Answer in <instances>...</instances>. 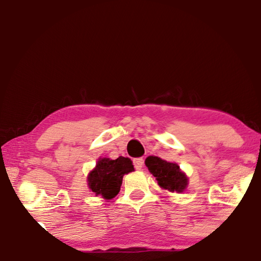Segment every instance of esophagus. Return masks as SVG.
<instances>
[{
    "label": "esophagus",
    "instance_id": "1",
    "mask_svg": "<svg viewBox=\"0 0 261 261\" xmlns=\"http://www.w3.org/2000/svg\"><path fill=\"white\" fill-rule=\"evenodd\" d=\"M134 165L136 170H141L142 166H144V158H135Z\"/></svg>",
    "mask_w": 261,
    "mask_h": 261
}]
</instances>
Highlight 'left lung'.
Here are the masks:
<instances>
[{
    "instance_id": "left-lung-1",
    "label": "left lung",
    "mask_w": 261,
    "mask_h": 261,
    "mask_svg": "<svg viewBox=\"0 0 261 261\" xmlns=\"http://www.w3.org/2000/svg\"><path fill=\"white\" fill-rule=\"evenodd\" d=\"M145 164L161 188L171 192H183L188 186V177L176 163L166 162L157 156H148Z\"/></svg>"
}]
</instances>
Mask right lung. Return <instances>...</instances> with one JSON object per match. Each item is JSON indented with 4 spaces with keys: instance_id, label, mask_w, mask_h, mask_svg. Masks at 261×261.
Wrapping results in <instances>:
<instances>
[{
    "instance_id": "add662e5",
    "label": "right lung",
    "mask_w": 261,
    "mask_h": 261,
    "mask_svg": "<svg viewBox=\"0 0 261 261\" xmlns=\"http://www.w3.org/2000/svg\"><path fill=\"white\" fill-rule=\"evenodd\" d=\"M135 171L130 158L120 156L116 160L99 158L96 167L89 173L88 187L96 196L112 199L120 192L123 175Z\"/></svg>"
}]
</instances>
